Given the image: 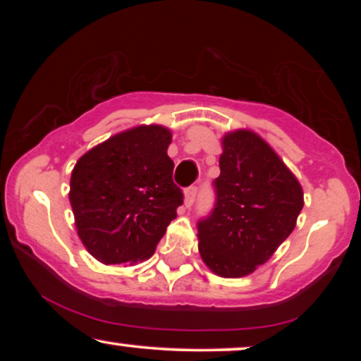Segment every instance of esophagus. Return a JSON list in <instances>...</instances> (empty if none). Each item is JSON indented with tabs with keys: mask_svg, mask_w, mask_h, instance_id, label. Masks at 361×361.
Segmentation results:
<instances>
[{
	"mask_svg": "<svg viewBox=\"0 0 361 361\" xmlns=\"http://www.w3.org/2000/svg\"><path fill=\"white\" fill-rule=\"evenodd\" d=\"M195 197H197V187H187L185 192H184V204H185V207L194 205Z\"/></svg>",
	"mask_w": 361,
	"mask_h": 361,
	"instance_id": "34e87169",
	"label": "esophagus"
}]
</instances>
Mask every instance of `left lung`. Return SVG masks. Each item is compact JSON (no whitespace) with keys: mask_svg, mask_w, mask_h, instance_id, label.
<instances>
[{"mask_svg":"<svg viewBox=\"0 0 361 361\" xmlns=\"http://www.w3.org/2000/svg\"><path fill=\"white\" fill-rule=\"evenodd\" d=\"M215 207L199 220V251L221 278H243L264 264L293 233L302 187L263 137L250 130L221 140Z\"/></svg>","mask_w":361,"mask_h":361,"instance_id":"obj_1","label":"left lung"}]
</instances>
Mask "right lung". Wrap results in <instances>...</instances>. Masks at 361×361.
<instances>
[{"label": "right lung", "instance_id": "obj_1", "mask_svg": "<svg viewBox=\"0 0 361 361\" xmlns=\"http://www.w3.org/2000/svg\"><path fill=\"white\" fill-rule=\"evenodd\" d=\"M171 131L141 125L92 147L77 161L68 199L77 233L105 264L151 258L182 205L167 156Z\"/></svg>", "mask_w": 361, "mask_h": 361}]
</instances>
